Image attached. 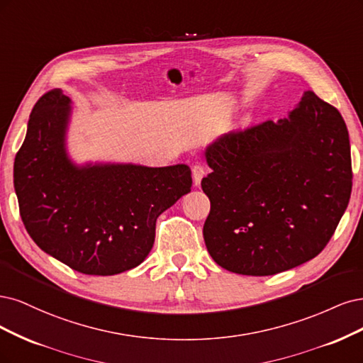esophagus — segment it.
<instances>
[{"instance_id":"esophagus-1","label":"esophagus","mask_w":363,"mask_h":363,"mask_svg":"<svg viewBox=\"0 0 363 363\" xmlns=\"http://www.w3.org/2000/svg\"><path fill=\"white\" fill-rule=\"evenodd\" d=\"M191 174H193V182L196 186L201 185L202 178L205 177V167L202 164H194L191 167Z\"/></svg>"}]
</instances>
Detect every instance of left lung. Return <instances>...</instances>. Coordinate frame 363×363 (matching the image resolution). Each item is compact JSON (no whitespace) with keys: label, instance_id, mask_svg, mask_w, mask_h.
<instances>
[{"label":"left lung","instance_id":"obj_1","mask_svg":"<svg viewBox=\"0 0 363 363\" xmlns=\"http://www.w3.org/2000/svg\"><path fill=\"white\" fill-rule=\"evenodd\" d=\"M202 179L211 211L203 240L228 272L272 276L315 258L352 194L347 125L305 91L288 118L225 134L208 146Z\"/></svg>","mask_w":363,"mask_h":363}]
</instances>
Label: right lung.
<instances>
[{"label": "right lung", "instance_id": "add662e5", "mask_svg": "<svg viewBox=\"0 0 363 363\" xmlns=\"http://www.w3.org/2000/svg\"><path fill=\"white\" fill-rule=\"evenodd\" d=\"M71 99L54 89L36 102L13 184L33 241L72 270L113 276L145 261L160 214L191 190L185 164L75 166L65 147Z\"/></svg>", "mask_w": 363, "mask_h": 363}]
</instances>
